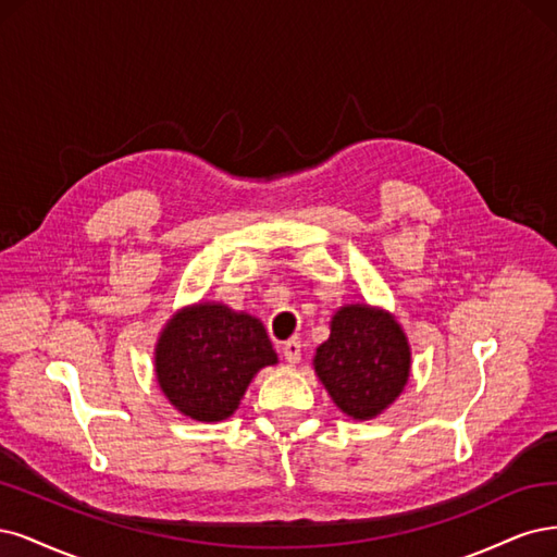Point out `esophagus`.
<instances>
[{
  "label": "esophagus",
  "instance_id": "1",
  "mask_svg": "<svg viewBox=\"0 0 557 557\" xmlns=\"http://www.w3.org/2000/svg\"><path fill=\"white\" fill-rule=\"evenodd\" d=\"M282 356H284L289 363H298V361H300V339H298V337L286 339V343L282 345Z\"/></svg>",
  "mask_w": 557,
  "mask_h": 557
}]
</instances>
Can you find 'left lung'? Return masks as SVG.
<instances>
[{"mask_svg":"<svg viewBox=\"0 0 557 557\" xmlns=\"http://www.w3.org/2000/svg\"><path fill=\"white\" fill-rule=\"evenodd\" d=\"M411 368L407 335L388 312L345 305L331 319V337L319 345L314 372L333 403L356 421L374 419L396 400Z\"/></svg>","mask_w":557,"mask_h":557,"instance_id":"obj_1","label":"left lung"}]
</instances>
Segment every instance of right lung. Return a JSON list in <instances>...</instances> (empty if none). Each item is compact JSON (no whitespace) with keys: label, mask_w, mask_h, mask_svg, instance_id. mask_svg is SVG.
<instances>
[{"label":"right lung","mask_w":557,"mask_h":557,"mask_svg":"<svg viewBox=\"0 0 557 557\" xmlns=\"http://www.w3.org/2000/svg\"><path fill=\"white\" fill-rule=\"evenodd\" d=\"M277 354L259 319L222 302H196L169 319L154 347L159 388L194 421H224L255 374Z\"/></svg>","instance_id":"add662e5"}]
</instances>
